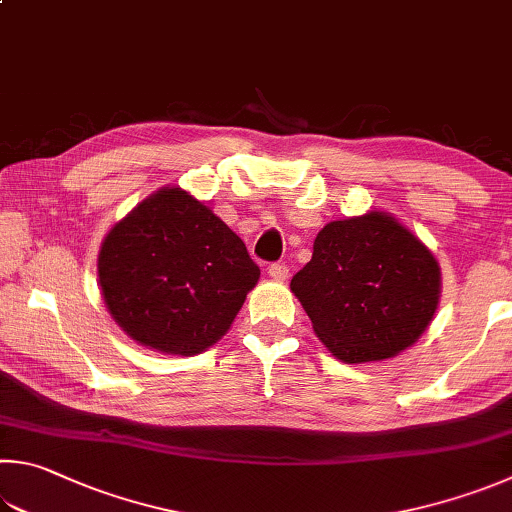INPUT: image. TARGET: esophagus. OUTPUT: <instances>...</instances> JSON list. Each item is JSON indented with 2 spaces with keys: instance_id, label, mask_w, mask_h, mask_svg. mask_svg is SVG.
I'll return each mask as SVG.
<instances>
[{
  "instance_id": "obj_1",
  "label": "esophagus",
  "mask_w": 512,
  "mask_h": 512,
  "mask_svg": "<svg viewBox=\"0 0 512 512\" xmlns=\"http://www.w3.org/2000/svg\"><path fill=\"white\" fill-rule=\"evenodd\" d=\"M268 275H271L277 282H284L288 277V266L286 264H271L268 266Z\"/></svg>"
}]
</instances>
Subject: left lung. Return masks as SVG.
I'll return each instance as SVG.
<instances>
[{"mask_svg":"<svg viewBox=\"0 0 512 512\" xmlns=\"http://www.w3.org/2000/svg\"><path fill=\"white\" fill-rule=\"evenodd\" d=\"M291 291L342 362L392 358L432 322L441 271L421 239L387 212L331 221Z\"/></svg>","mask_w":512,"mask_h":512,"instance_id":"8db88e82","label":"left lung"}]
</instances>
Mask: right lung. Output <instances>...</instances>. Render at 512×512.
Returning <instances> with one entry per match:
<instances>
[{"instance_id": "1", "label": "right lung", "mask_w": 512, "mask_h": 512, "mask_svg": "<svg viewBox=\"0 0 512 512\" xmlns=\"http://www.w3.org/2000/svg\"><path fill=\"white\" fill-rule=\"evenodd\" d=\"M98 280L111 318L138 345L197 356L230 329L259 266L208 206L163 188L109 230Z\"/></svg>"}]
</instances>
